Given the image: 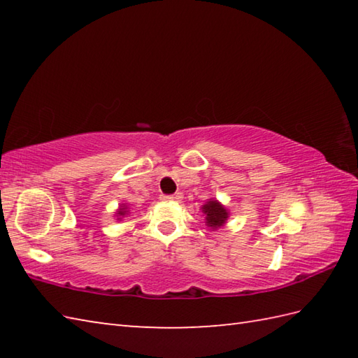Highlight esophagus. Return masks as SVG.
I'll return each mask as SVG.
<instances>
[{
    "mask_svg": "<svg viewBox=\"0 0 358 358\" xmlns=\"http://www.w3.org/2000/svg\"><path fill=\"white\" fill-rule=\"evenodd\" d=\"M177 196L175 195H159V200L162 201H173Z\"/></svg>",
    "mask_w": 358,
    "mask_h": 358,
    "instance_id": "1",
    "label": "esophagus"
}]
</instances>
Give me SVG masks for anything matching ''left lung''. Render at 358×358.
Segmentation results:
<instances>
[{
  "label": "left lung",
  "instance_id": "1",
  "mask_svg": "<svg viewBox=\"0 0 358 358\" xmlns=\"http://www.w3.org/2000/svg\"><path fill=\"white\" fill-rule=\"evenodd\" d=\"M201 209H203V214L206 215V224L210 227V229H218V227L224 226L227 217H229L227 209L222 203H218L214 199L206 201V204H204Z\"/></svg>",
  "mask_w": 358,
  "mask_h": 358
}]
</instances>
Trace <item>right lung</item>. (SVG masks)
<instances>
[{
	"label": "right lung",
	"instance_id": "right-lung-1",
	"mask_svg": "<svg viewBox=\"0 0 358 358\" xmlns=\"http://www.w3.org/2000/svg\"><path fill=\"white\" fill-rule=\"evenodd\" d=\"M117 217H118V220H121V217H124V215H127L129 214V210H127V206H126V204H121V206H120V209L117 210Z\"/></svg>",
	"mask_w": 358,
	"mask_h": 358
}]
</instances>
